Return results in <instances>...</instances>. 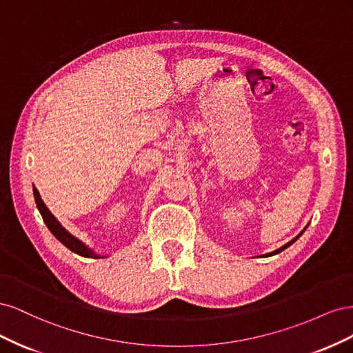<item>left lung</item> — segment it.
<instances>
[{
	"instance_id": "8db88e82",
	"label": "left lung",
	"mask_w": 353,
	"mask_h": 353,
	"mask_svg": "<svg viewBox=\"0 0 353 353\" xmlns=\"http://www.w3.org/2000/svg\"><path fill=\"white\" fill-rule=\"evenodd\" d=\"M303 231H305V230H303ZM303 231H302V232H301V234H299V236H297V237H296V239H293V240H292V241H288V243H287V244H284V245H283V248H280V249H279V250H275V252H272V253H268V254H270V256H271V254H275V253H280V252H283V250H284V249H287V248H288V245H290V244H293V243H294V241H296V240H297V239H299V237H301V236H302V234H303Z\"/></svg>"
}]
</instances>
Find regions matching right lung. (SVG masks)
I'll list each match as a JSON object with an SVG mask.
<instances>
[{
    "mask_svg": "<svg viewBox=\"0 0 353 353\" xmlns=\"http://www.w3.org/2000/svg\"><path fill=\"white\" fill-rule=\"evenodd\" d=\"M34 197H35V201H37V206L41 212V216L46 222V225L48 227V230L51 231L52 236H54L61 244H65L68 249L83 256V258H100V256L92 253V250H90L87 245L81 243L78 239H74L72 234H69L65 228L60 225V222L51 215V212L47 209V206L44 205V201L41 200V196H39L38 190L35 187H34Z\"/></svg>",
    "mask_w": 353,
    "mask_h": 353,
    "instance_id": "right-lung-1",
    "label": "right lung"
}]
</instances>
